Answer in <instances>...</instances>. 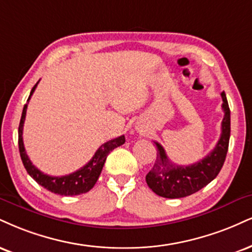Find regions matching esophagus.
Masks as SVG:
<instances>
[{"label": "esophagus", "instance_id": "34e87169", "mask_svg": "<svg viewBox=\"0 0 252 252\" xmlns=\"http://www.w3.org/2000/svg\"><path fill=\"white\" fill-rule=\"evenodd\" d=\"M136 129L138 130V131H143V130H142V126H136Z\"/></svg>", "mask_w": 252, "mask_h": 252}]
</instances>
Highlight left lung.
Segmentation results:
<instances>
[{
    "mask_svg": "<svg viewBox=\"0 0 252 252\" xmlns=\"http://www.w3.org/2000/svg\"><path fill=\"white\" fill-rule=\"evenodd\" d=\"M223 99L222 134L216 147L204 158L191 165L172 164L168 159L165 150L159 143L157 147V159L153 169L145 176V181L156 195L165 198H182L192 195L208 186L216 178L225 160L230 139V109L225 94H220Z\"/></svg>",
    "mask_w": 252,
    "mask_h": 252,
    "instance_id": "obj_1",
    "label": "left lung"
}]
</instances>
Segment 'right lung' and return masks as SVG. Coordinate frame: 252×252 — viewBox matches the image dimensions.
<instances>
[{
	"mask_svg": "<svg viewBox=\"0 0 252 252\" xmlns=\"http://www.w3.org/2000/svg\"><path fill=\"white\" fill-rule=\"evenodd\" d=\"M38 82L35 84L34 88L30 92V95L27 99V102H29L30 97L34 94L36 87H37ZM27 108H28V103L24 104L22 116H21L20 126H19V149H20V155L22 163L26 168V170L28 174L32 176L34 180L37 182L39 186L45 188L49 191L57 193L61 196H76L81 195V193H86L89 190L93 189V187L95 186V183L98 180L99 175L104 165L107 156L109 155L111 150H114L115 148L120 147V145L124 144L126 142V137L124 135L120 136V137L110 139V141L105 142L104 144H102L101 147L97 149L95 155L86 165L82 166L81 169H78L77 171L72 172V174L65 175V176H49L47 174H43L42 171H39L36 166L32 164V160L29 159L28 155H27L26 149H24L23 144V124L24 120H26V114H27Z\"/></svg>",
	"mask_w": 252,
	"mask_h": 252,
	"instance_id": "1",
	"label": "right lung"
}]
</instances>
